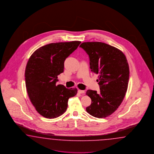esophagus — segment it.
I'll return each mask as SVG.
<instances>
[{"mask_svg": "<svg viewBox=\"0 0 154 154\" xmlns=\"http://www.w3.org/2000/svg\"><path fill=\"white\" fill-rule=\"evenodd\" d=\"M78 92H79V94L85 93V91H84V90H78Z\"/></svg>", "mask_w": 154, "mask_h": 154, "instance_id": "obj_1", "label": "esophagus"}]
</instances>
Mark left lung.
I'll use <instances>...</instances> for the list:
<instances>
[{"label":"left lung","mask_w":154,"mask_h":154,"mask_svg":"<svg viewBox=\"0 0 154 154\" xmlns=\"http://www.w3.org/2000/svg\"><path fill=\"white\" fill-rule=\"evenodd\" d=\"M79 47L89 55L91 71L99 75L100 93L87 90L91 104L86 110L93 116L106 117L116 110L125 95L129 79L126 57L116 47L102 42H84Z\"/></svg>","instance_id":"1"}]
</instances>
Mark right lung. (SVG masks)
I'll return each instance as SVG.
<instances>
[{"label":"right lung","mask_w":154,"mask_h":154,"mask_svg":"<svg viewBox=\"0 0 154 154\" xmlns=\"http://www.w3.org/2000/svg\"><path fill=\"white\" fill-rule=\"evenodd\" d=\"M81 43H52L39 48L30 57L25 73L26 88L31 102L42 116L54 119L63 115L69 98L77 93L76 88L56 84L57 75L64 72L65 59Z\"/></svg>","instance_id":"obj_1"}]
</instances>
